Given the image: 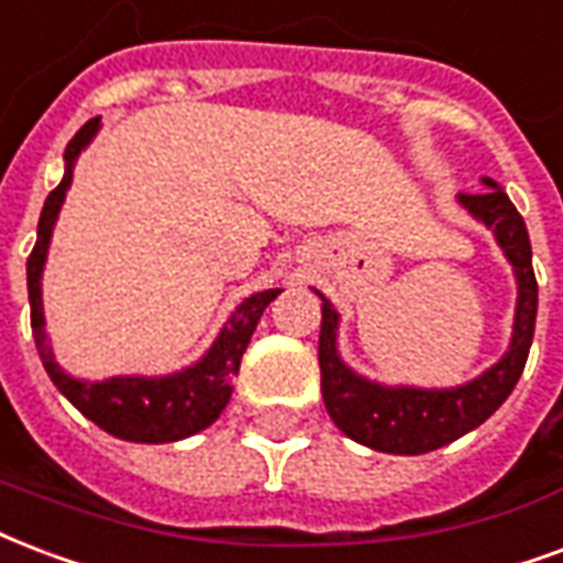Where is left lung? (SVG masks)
Instances as JSON below:
<instances>
[{
	"label": "left lung",
	"instance_id": "obj_1",
	"mask_svg": "<svg viewBox=\"0 0 563 563\" xmlns=\"http://www.w3.org/2000/svg\"><path fill=\"white\" fill-rule=\"evenodd\" d=\"M487 191L457 195L466 212L493 230L501 253L514 265L517 277V312L508 351L484 375L470 384L449 389H416V386H384L366 380L342 363L336 351L339 312L321 295V333L319 366L321 396L330 419L351 440L386 454H424L457 437L470 434L484 419H490L510 396L529 360L534 319H538V280L531 268L529 230L517 206L499 188V183L484 177Z\"/></svg>",
	"mask_w": 563,
	"mask_h": 563
}]
</instances>
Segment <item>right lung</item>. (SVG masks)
<instances>
[{
	"instance_id": "add662e5",
	"label": "right lung",
	"mask_w": 563,
	"mask_h": 563,
	"mask_svg": "<svg viewBox=\"0 0 563 563\" xmlns=\"http://www.w3.org/2000/svg\"><path fill=\"white\" fill-rule=\"evenodd\" d=\"M100 129V118L88 120L85 126L73 135V141L64 150V179L58 188L49 191L43 203L41 221H37V242L32 247V256L25 263V277H29V303H32V333L37 354L43 360L46 375L53 377L67 401L79 410L85 419L100 424L111 437L129 440V443H177L186 437L203 431L221 416L230 396H233V377L239 375L242 354L251 342L256 321L265 312L280 289L256 291L244 298L235 312L227 319L212 349L197 360L195 366L174 372V375L144 377V375H120L109 380H79L67 375L46 342L43 330V300H41V277L46 265V251L53 239V227L62 212L64 197L73 183V167L76 158Z\"/></svg>"
}]
</instances>
